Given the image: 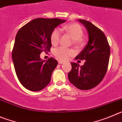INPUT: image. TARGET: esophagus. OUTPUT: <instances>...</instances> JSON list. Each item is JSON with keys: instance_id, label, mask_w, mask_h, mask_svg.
<instances>
[{"instance_id": "esophagus-1", "label": "esophagus", "mask_w": 122, "mask_h": 122, "mask_svg": "<svg viewBox=\"0 0 122 122\" xmlns=\"http://www.w3.org/2000/svg\"><path fill=\"white\" fill-rule=\"evenodd\" d=\"M64 63V62H63V61H58V64H62Z\"/></svg>"}]
</instances>
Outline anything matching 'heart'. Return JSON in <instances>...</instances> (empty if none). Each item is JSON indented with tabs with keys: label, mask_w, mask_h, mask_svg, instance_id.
I'll list each match as a JSON object with an SVG mask.
<instances>
[{
	"label": "heart",
	"mask_w": 122,
	"mask_h": 122,
	"mask_svg": "<svg viewBox=\"0 0 122 122\" xmlns=\"http://www.w3.org/2000/svg\"><path fill=\"white\" fill-rule=\"evenodd\" d=\"M62 31H64L71 35L73 39V44L77 47H81L83 44V30L80 25L76 23L69 24L66 25L61 28ZM61 36V30L58 28H55L50 35V41L53 46H56L59 43ZM53 53L57 58L62 61H66L69 58V57L74 54V51L71 49H67L64 47H59L54 49Z\"/></svg>",
	"instance_id": "heart-1"
}]
</instances>
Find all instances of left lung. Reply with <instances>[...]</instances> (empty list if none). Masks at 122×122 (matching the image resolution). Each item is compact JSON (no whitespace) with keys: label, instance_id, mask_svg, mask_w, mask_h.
<instances>
[{"label":"left lung","instance_id":"8db88e82","mask_svg":"<svg viewBox=\"0 0 122 122\" xmlns=\"http://www.w3.org/2000/svg\"><path fill=\"white\" fill-rule=\"evenodd\" d=\"M88 32L89 41L76 60H86L84 65L71 62L72 70L68 73L72 84L81 90L95 87L102 81L109 64L110 47L106 36L100 28L90 22L79 19Z\"/></svg>","mask_w":122,"mask_h":122}]
</instances>
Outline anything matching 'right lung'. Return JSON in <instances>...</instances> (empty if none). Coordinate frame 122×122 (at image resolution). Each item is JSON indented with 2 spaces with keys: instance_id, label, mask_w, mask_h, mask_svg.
I'll return each mask as SVG.
<instances>
[{
  "instance_id": "right-lung-1",
  "label": "right lung",
  "mask_w": 122,
  "mask_h": 122,
  "mask_svg": "<svg viewBox=\"0 0 122 122\" xmlns=\"http://www.w3.org/2000/svg\"><path fill=\"white\" fill-rule=\"evenodd\" d=\"M64 22L57 18H37L17 31L12 58L19 81L28 90L41 91L50 83L58 61L51 57L44 62L40 59V54L50 50L51 33Z\"/></svg>"
}]
</instances>
